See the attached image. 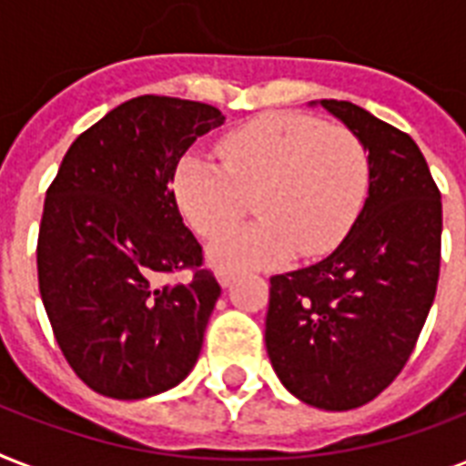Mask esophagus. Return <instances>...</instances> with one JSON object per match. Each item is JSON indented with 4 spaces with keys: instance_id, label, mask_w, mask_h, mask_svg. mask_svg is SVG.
<instances>
[{
    "instance_id": "1",
    "label": "esophagus",
    "mask_w": 466,
    "mask_h": 466,
    "mask_svg": "<svg viewBox=\"0 0 466 466\" xmlns=\"http://www.w3.org/2000/svg\"><path fill=\"white\" fill-rule=\"evenodd\" d=\"M215 276H218V283L222 285V288H229V285L234 283V273H232V270L218 268V273H215Z\"/></svg>"
}]
</instances>
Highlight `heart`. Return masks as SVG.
<instances>
[{"label": "heart", "instance_id": "obj_1", "mask_svg": "<svg viewBox=\"0 0 466 466\" xmlns=\"http://www.w3.org/2000/svg\"><path fill=\"white\" fill-rule=\"evenodd\" d=\"M219 164L186 155L174 198L198 234H215L252 198L259 218L222 230L208 256L219 268L251 270L339 247L368 196L370 157L343 126L302 113H266L234 127L218 145Z\"/></svg>", "mask_w": 466, "mask_h": 466}]
</instances>
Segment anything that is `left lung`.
Segmentation results:
<instances>
[{"label":"left lung","instance_id":"8db88e82","mask_svg":"<svg viewBox=\"0 0 466 466\" xmlns=\"http://www.w3.org/2000/svg\"><path fill=\"white\" fill-rule=\"evenodd\" d=\"M309 106L362 140L368 198L326 258L270 278L266 350L299 401L348 411L387 390L413 353L438 290L442 203L409 135L350 101Z\"/></svg>","mask_w":466,"mask_h":466}]
</instances>
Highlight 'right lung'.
Wrapping results in <instances>:
<instances>
[{
  "mask_svg": "<svg viewBox=\"0 0 466 466\" xmlns=\"http://www.w3.org/2000/svg\"><path fill=\"white\" fill-rule=\"evenodd\" d=\"M225 123L215 106L130 98L72 142L46 193L38 288L57 346L98 394L147 399L198 362L219 298L176 205V167ZM193 268L188 284L159 286Z\"/></svg>",
  "mask_w": 466,
  "mask_h": 466,
  "instance_id": "right-lung-1",
  "label": "right lung"
}]
</instances>
